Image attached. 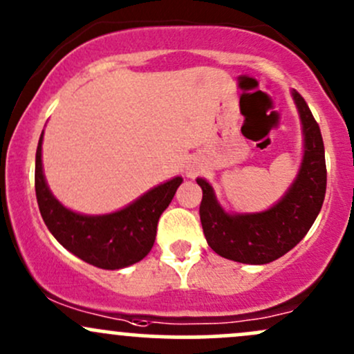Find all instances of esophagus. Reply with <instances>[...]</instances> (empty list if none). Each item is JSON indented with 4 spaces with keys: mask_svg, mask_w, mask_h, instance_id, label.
Returning a JSON list of instances; mask_svg holds the SVG:
<instances>
[{
    "mask_svg": "<svg viewBox=\"0 0 354 354\" xmlns=\"http://www.w3.org/2000/svg\"><path fill=\"white\" fill-rule=\"evenodd\" d=\"M199 172H201V167L197 165L196 162H189L187 165H185V176H187V177L194 178Z\"/></svg>",
    "mask_w": 354,
    "mask_h": 354,
    "instance_id": "obj_1",
    "label": "esophagus"
}]
</instances>
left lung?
<instances>
[{
	"label": "left lung",
	"mask_w": 354,
	"mask_h": 354,
	"mask_svg": "<svg viewBox=\"0 0 354 354\" xmlns=\"http://www.w3.org/2000/svg\"><path fill=\"white\" fill-rule=\"evenodd\" d=\"M304 130V157L294 184L275 206L253 214H227L211 184L203 189L199 214L207 245L219 257L239 263L263 265L290 252L310 230L326 196L324 142L317 121L297 91L292 93Z\"/></svg>",
	"instance_id": "8db88e82"
}]
</instances>
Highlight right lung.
Here are the masks:
<instances>
[{
	"instance_id": "right-lung-1",
	"label": "right lung",
	"mask_w": 354,
	"mask_h": 354,
	"mask_svg": "<svg viewBox=\"0 0 354 354\" xmlns=\"http://www.w3.org/2000/svg\"><path fill=\"white\" fill-rule=\"evenodd\" d=\"M41 131L35 157V192L48 231L72 254L97 268L130 267L150 253L160 214L176 196L182 177H174L121 211L102 216L77 214L55 199L41 170Z\"/></svg>"
}]
</instances>
